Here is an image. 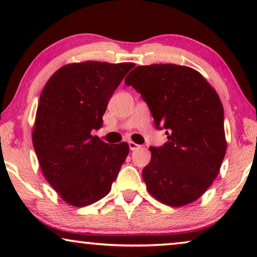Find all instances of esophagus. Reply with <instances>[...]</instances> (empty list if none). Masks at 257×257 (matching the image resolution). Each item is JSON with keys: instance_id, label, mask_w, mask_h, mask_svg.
Instances as JSON below:
<instances>
[{"instance_id": "obj_1", "label": "esophagus", "mask_w": 257, "mask_h": 257, "mask_svg": "<svg viewBox=\"0 0 257 257\" xmlns=\"http://www.w3.org/2000/svg\"><path fill=\"white\" fill-rule=\"evenodd\" d=\"M128 146H130V150H131V151H135V150H137L139 147L138 144H136V143H133V142H128Z\"/></svg>"}]
</instances>
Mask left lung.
<instances>
[{
    "label": "left lung",
    "instance_id": "1",
    "mask_svg": "<svg viewBox=\"0 0 257 257\" xmlns=\"http://www.w3.org/2000/svg\"><path fill=\"white\" fill-rule=\"evenodd\" d=\"M146 101L167 142L150 147L143 178L153 198L172 207L199 199L219 174L226 154L223 106L202 75L188 66H137L125 78Z\"/></svg>",
    "mask_w": 257,
    "mask_h": 257
}]
</instances>
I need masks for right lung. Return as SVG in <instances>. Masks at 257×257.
Listing matches in <instances>:
<instances>
[{
    "label": "right lung",
    "instance_id": "right-lung-1",
    "mask_svg": "<svg viewBox=\"0 0 257 257\" xmlns=\"http://www.w3.org/2000/svg\"><path fill=\"white\" fill-rule=\"evenodd\" d=\"M135 64L84 62L58 69L42 90L33 144L45 179L65 202L89 206L111 191L128 154L126 143L91 136Z\"/></svg>",
    "mask_w": 257,
    "mask_h": 257
}]
</instances>
